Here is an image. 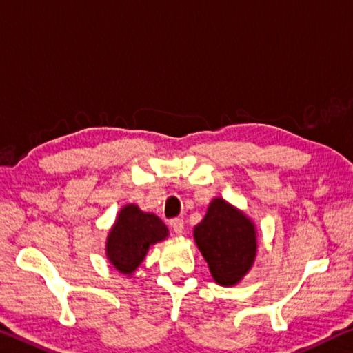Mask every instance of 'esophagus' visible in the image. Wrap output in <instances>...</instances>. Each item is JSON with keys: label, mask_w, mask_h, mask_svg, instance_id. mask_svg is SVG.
<instances>
[{"label": "esophagus", "mask_w": 353, "mask_h": 353, "mask_svg": "<svg viewBox=\"0 0 353 353\" xmlns=\"http://www.w3.org/2000/svg\"><path fill=\"white\" fill-rule=\"evenodd\" d=\"M170 225L172 228V231H174L177 236H181V234L183 232V220H182V218H172V220L170 221Z\"/></svg>", "instance_id": "esophagus-1"}]
</instances>
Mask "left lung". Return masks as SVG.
Wrapping results in <instances>:
<instances>
[{
  "label": "left lung",
  "mask_w": 353,
  "mask_h": 353,
  "mask_svg": "<svg viewBox=\"0 0 353 353\" xmlns=\"http://www.w3.org/2000/svg\"><path fill=\"white\" fill-rule=\"evenodd\" d=\"M193 237L215 283L236 286L253 267L257 237L254 223L237 207L215 198Z\"/></svg>",
  "instance_id": "8db88e82"
}]
</instances>
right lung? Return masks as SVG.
<instances>
[{
  "label": "right lung",
  "instance_id": "add662e5",
  "mask_svg": "<svg viewBox=\"0 0 353 353\" xmlns=\"http://www.w3.org/2000/svg\"><path fill=\"white\" fill-rule=\"evenodd\" d=\"M168 237V228L159 216L127 204L117 214L106 239V257L116 270L132 275L144 261L149 248Z\"/></svg>",
  "mask_w": 353,
  "mask_h": 353
}]
</instances>
